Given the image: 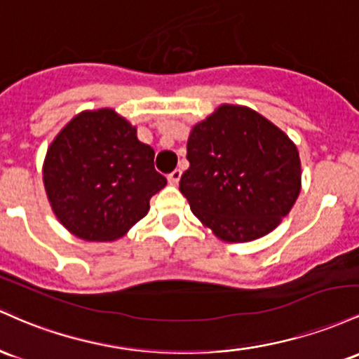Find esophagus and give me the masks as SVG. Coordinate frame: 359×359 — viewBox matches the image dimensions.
<instances>
[{"mask_svg": "<svg viewBox=\"0 0 359 359\" xmlns=\"http://www.w3.org/2000/svg\"><path fill=\"white\" fill-rule=\"evenodd\" d=\"M180 180H181V169H175V171L168 176L169 184H178Z\"/></svg>", "mask_w": 359, "mask_h": 359, "instance_id": "1", "label": "esophagus"}]
</instances>
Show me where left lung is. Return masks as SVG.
Segmentation results:
<instances>
[{
    "label": "left lung",
    "instance_id": "1",
    "mask_svg": "<svg viewBox=\"0 0 359 359\" xmlns=\"http://www.w3.org/2000/svg\"><path fill=\"white\" fill-rule=\"evenodd\" d=\"M180 191L225 243H249L280 225L302 188L299 149L266 116L224 103L193 126Z\"/></svg>",
    "mask_w": 359,
    "mask_h": 359
}]
</instances>
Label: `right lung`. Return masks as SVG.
Returning a JSON list of instances; mask_svg holds the SVG:
<instances>
[{"label":"right lung","instance_id":"1","mask_svg":"<svg viewBox=\"0 0 359 359\" xmlns=\"http://www.w3.org/2000/svg\"><path fill=\"white\" fill-rule=\"evenodd\" d=\"M42 176L59 222L93 243L127 233L147 215L151 196L166 187L154 169V149L114 108L71 118L47 149Z\"/></svg>","mask_w":359,"mask_h":359}]
</instances>
